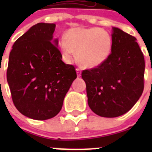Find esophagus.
Here are the masks:
<instances>
[{
	"label": "esophagus",
	"mask_w": 152,
	"mask_h": 152,
	"mask_svg": "<svg viewBox=\"0 0 152 152\" xmlns=\"http://www.w3.org/2000/svg\"><path fill=\"white\" fill-rule=\"evenodd\" d=\"M76 72H77V77H80V75H81V71H80V68H76Z\"/></svg>",
	"instance_id": "esophagus-1"
}]
</instances>
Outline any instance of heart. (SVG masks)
<instances>
[{
  "label": "heart",
  "instance_id": "obj_1",
  "mask_svg": "<svg viewBox=\"0 0 152 152\" xmlns=\"http://www.w3.org/2000/svg\"><path fill=\"white\" fill-rule=\"evenodd\" d=\"M58 48L66 61H72L76 52L81 66L96 68L105 62L110 56L112 36L100 27L72 28L65 33V40L59 42Z\"/></svg>",
  "mask_w": 152,
  "mask_h": 152
}]
</instances>
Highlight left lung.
<instances>
[{"instance_id": "obj_1", "label": "left lung", "mask_w": 152, "mask_h": 152, "mask_svg": "<svg viewBox=\"0 0 152 152\" xmlns=\"http://www.w3.org/2000/svg\"><path fill=\"white\" fill-rule=\"evenodd\" d=\"M112 39L108 59L81 74L90 108L98 116L107 118L130 110L144 90L145 59L136 39L113 27Z\"/></svg>"}]
</instances>
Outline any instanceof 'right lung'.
<instances>
[{
  "label": "right lung",
  "instance_id": "1",
  "mask_svg": "<svg viewBox=\"0 0 152 152\" xmlns=\"http://www.w3.org/2000/svg\"><path fill=\"white\" fill-rule=\"evenodd\" d=\"M55 23H39L14 42L9 56L7 80L20 113L45 120L61 110L64 98L77 77L72 64L61 61Z\"/></svg>",
  "mask_w": 152,
  "mask_h": 152
}]
</instances>
